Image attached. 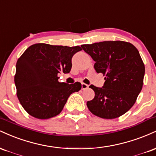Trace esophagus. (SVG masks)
<instances>
[{"label": "esophagus", "instance_id": "1", "mask_svg": "<svg viewBox=\"0 0 156 156\" xmlns=\"http://www.w3.org/2000/svg\"><path fill=\"white\" fill-rule=\"evenodd\" d=\"M88 87H89V86L87 85V84H86V83H81V89H83V90H85V89H88Z\"/></svg>", "mask_w": 156, "mask_h": 156}]
</instances>
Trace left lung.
<instances>
[{"mask_svg": "<svg viewBox=\"0 0 156 156\" xmlns=\"http://www.w3.org/2000/svg\"><path fill=\"white\" fill-rule=\"evenodd\" d=\"M81 48L95 62L96 72L105 76L103 87L89 86L95 95L87 103L89 110L103 119L123 115L134 105L142 89L145 67L139 51L123 41H104Z\"/></svg>", "mask_w": 156, "mask_h": 156, "instance_id": "left-lung-1", "label": "left lung"}]
</instances>
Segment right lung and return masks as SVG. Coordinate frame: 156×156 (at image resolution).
Masks as SVG:
<instances>
[{"label": "right lung", "mask_w": 156, "mask_h": 156, "mask_svg": "<svg viewBox=\"0 0 156 156\" xmlns=\"http://www.w3.org/2000/svg\"><path fill=\"white\" fill-rule=\"evenodd\" d=\"M80 51L79 46L37 43L18 58L15 76L17 96L30 115L40 119L55 117L69 95L80 90L79 82L68 84L58 80V73L70 72L73 55Z\"/></svg>", "instance_id": "right-lung-1"}]
</instances>
